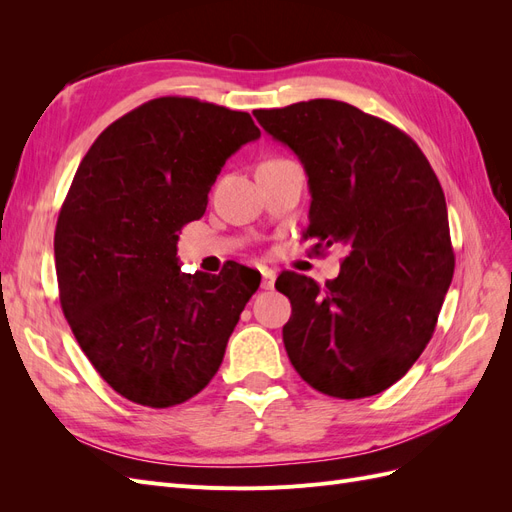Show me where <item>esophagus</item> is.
Here are the masks:
<instances>
[{"mask_svg":"<svg viewBox=\"0 0 512 512\" xmlns=\"http://www.w3.org/2000/svg\"><path fill=\"white\" fill-rule=\"evenodd\" d=\"M260 273H262V288L271 290L275 286V271L269 267H262Z\"/></svg>","mask_w":512,"mask_h":512,"instance_id":"esophagus-1","label":"esophagus"}]
</instances>
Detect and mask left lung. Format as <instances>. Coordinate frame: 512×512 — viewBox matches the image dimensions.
Here are the masks:
<instances>
[{
    "label": "left lung",
    "mask_w": 512,
    "mask_h": 512,
    "mask_svg": "<svg viewBox=\"0 0 512 512\" xmlns=\"http://www.w3.org/2000/svg\"><path fill=\"white\" fill-rule=\"evenodd\" d=\"M254 117L305 168V239L346 247L324 288L294 271L277 277L292 305L282 331L288 359L324 395H378L429 344L453 280L442 185L406 132L352 104L318 98Z\"/></svg>",
    "instance_id": "left-lung-1"
}]
</instances>
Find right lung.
<instances>
[{
  "instance_id": "obj_1",
  "label": "right lung",
  "mask_w": 512,
  "mask_h": 512,
  "mask_svg": "<svg viewBox=\"0 0 512 512\" xmlns=\"http://www.w3.org/2000/svg\"><path fill=\"white\" fill-rule=\"evenodd\" d=\"M258 136L250 113L166 96L113 121L76 170L55 228L59 301L91 365L134 404L203 391L258 290L260 273L237 262L188 275L177 258L222 166Z\"/></svg>"
}]
</instances>
